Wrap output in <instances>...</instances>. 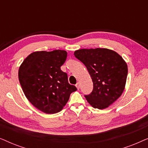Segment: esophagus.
<instances>
[{
	"mask_svg": "<svg viewBox=\"0 0 148 148\" xmlns=\"http://www.w3.org/2000/svg\"><path fill=\"white\" fill-rule=\"evenodd\" d=\"M75 86H76V88H77V90H79V88H80V85H79V83H77V84L75 85Z\"/></svg>",
	"mask_w": 148,
	"mask_h": 148,
	"instance_id": "esophagus-1",
	"label": "esophagus"
}]
</instances>
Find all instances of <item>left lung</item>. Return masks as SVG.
<instances>
[{"label": "left lung", "mask_w": 148, "mask_h": 148, "mask_svg": "<svg viewBox=\"0 0 148 148\" xmlns=\"http://www.w3.org/2000/svg\"><path fill=\"white\" fill-rule=\"evenodd\" d=\"M74 55L86 66L94 84L92 92L85 96L87 101L94 108H108L125 90L128 73L126 62L117 52L107 48L80 49Z\"/></svg>", "instance_id": "obj_1"}]
</instances>
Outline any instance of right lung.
Segmentation results:
<instances>
[{"label": "right lung", "mask_w": 148, "mask_h": 148, "mask_svg": "<svg viewBox=\"0 0 148 148\" xmlns=\"http://www.w3.org/2000/svg\"><path fill=\"white\" fill-rule=\"evenodd\" d=\"M67 56L65 50L36 51L25 58L19 69V80L27 100L46 114L62 110L76 87L68 82L60 66Z\"/></svg>", "instance_id": "add662e5"}]
</instances>
